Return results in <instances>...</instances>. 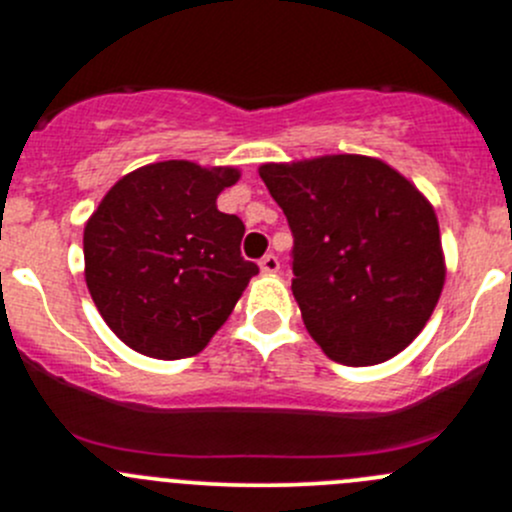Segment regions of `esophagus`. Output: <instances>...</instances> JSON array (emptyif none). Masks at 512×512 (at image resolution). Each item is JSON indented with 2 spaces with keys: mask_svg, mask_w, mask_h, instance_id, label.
<instances>
[{
  "mask_svg": "<svg viewBox=\"0 0 512 512\" xmlns=\"http://www.w3.org/2000/svg\"><path fill=\"white\" fill-rule=\"evenodd\" d=\"M260 270L265 272V275H275V272L280 270V260H277V257L270 252V255H265L260 260Z\"/></svg>",
  "mask_w": 512,
  "mask_h": 512,
  "instance_id": "34e87169",
  "label": "esophagus"
}]
</instances>
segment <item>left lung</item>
Listing matches in <instances>:
<instances>
[{"instance_id": "obj_1", "label": "left lung", "mask_w": 512, "mask_h": 512, "mask_svg": "<svg viewBox=\"0 0 512 512\" xmlns=\"http://www.w3.org/2000/svg\"><path fill=\"white\" fill-rule=\"evenodd\" d=\"M294 235L292 294L329 359L404 352L436 309L446 257L433 205L384 160L356 153L260 165Z\"/></svg>"}]
</instances>
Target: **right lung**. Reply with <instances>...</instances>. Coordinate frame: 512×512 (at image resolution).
Wrapping results in <instances>:
<instances>
[{
	"instance_id": "add662e5",
	"label": "right lung",
	"mask_w": 512,
	"mask_h": 512,
	"mask_svg": "<svg viewBox=\"0 0 512 512\" xmlns=\"http://www.w3.org/2000/svg\"><path fill=\"white\" fill-rule=\"evenodd\" d=\"M237 180L232 165L160 160L123 175L86 220V287L133 352H203L260 272L240 255L242 220L218 210Z\"/></svg>"
}]
</instances>
